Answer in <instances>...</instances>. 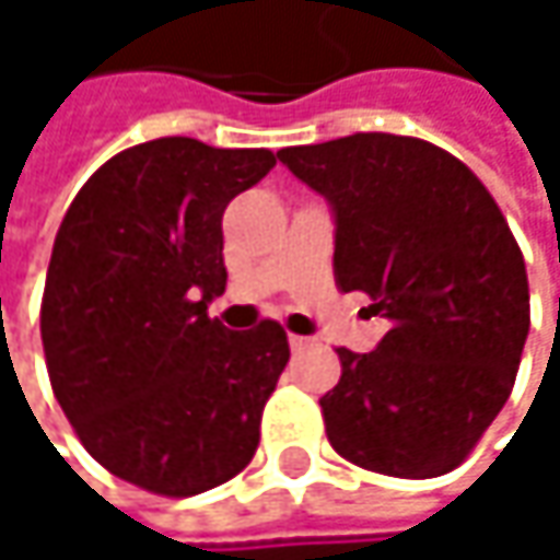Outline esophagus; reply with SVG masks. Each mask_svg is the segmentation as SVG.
Instances as JSON below:
<instances>
[{
    "mask_svg": "<svg viewBox=\"0 0 560 560\" xmlns=\"http://www.w3.org/2000/svg\"><path fill=\"white\" fill-rule=\"evenodd\" d=\"M288 347H291V350H307V347H311V337H298V334H291V337H288Z\"/></svg>",
    "mask_w": 560,
    "mask_h": 560,
    "instance_id": "34e87169",
    "label": "esophagus"
}]
</instances>
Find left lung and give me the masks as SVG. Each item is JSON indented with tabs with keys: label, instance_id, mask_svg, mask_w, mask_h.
Returning a JSON list of instances; mask_svg holds the SVG:
<instances>
[{
	"label": "left lung",
	"instance_id": "left-lung-1",
	"mask_svg": "<svg viewBox=\"0 0 560 560\" xmlns=\"http://www.w3.org/2000/svg\"><path fill=\"white\" fill-rule=\"evenodd\" d=\"M279 162L330 203L337 284L392 320L373 353L337 350L327 441L386 477L454 470L503 411L528 337L525 262L497 200L451 152L389 132Z\"/></svg>",
	"mask_w": 560,
	"mask_h": 560
}]
</instances>
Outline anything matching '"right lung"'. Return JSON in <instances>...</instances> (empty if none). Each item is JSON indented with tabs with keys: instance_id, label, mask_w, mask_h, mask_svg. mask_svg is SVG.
<instances>
[{
	"instance_id": "obj_1",
	"label": "right lung",
	"mask_w": 560,
	"mask_h": 560,
	"mask_svg": "<svg viewBox=\"0 0 560 560\" xmlns=\"http://www.w3.org/2000/svg\"><path fill=\"white\" fill-rule=\"evenodd\" d=\"M276 168L269 149L171 136L109 159L57 230L42 343L57 401L83 447L119 480L197 497L259 447L288 363L276 320L230 330L223 210Z\"/></svg>"
}]
</instances>
